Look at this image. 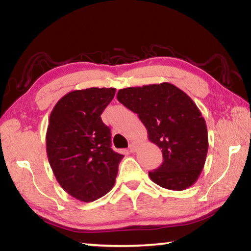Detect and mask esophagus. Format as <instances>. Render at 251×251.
Listing matches in <instances>:
<instances>
[{
  "label": "esophagus",
  "instance_id": "1",
  "mask_svg": "<svg viewBox=\"0 0 251 251\" xmlns=\"http://www.w3.org/2000/svg\"><path fill=\"white\" fill-rule=\"evenodd\" d=\"M136 150H137V144H136V143L129 144V151L130 152H135Z\"/></svg>",
  "mask_w": 251,
  "mask_h": 251
}]
</instances>
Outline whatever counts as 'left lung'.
<instances>
[{
  "label": "left lung",
  "instance_id": "8db88e82",
  "mask_svg": "<svg viewBox=\"0 0 251 251\" xmlns=\"http://www.w3.org/2000/svg\"><path fill=\"white\" fill-rule=\"evenodd\" d=\"M117 100L137 114L163 152V164L150 172L151 179L171 190L194 185L208 151L206 122L194 100L171 83L123 88Z\"/></svg>",
  "mask_w": 251,
  "mask_h": 251
}]
</instances>
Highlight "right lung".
<instances>
[{"label": "right lung", "instance_id": "obj_1", "mask_svg": "<svg viewBox=\"0 0 251 251\" xmlns=\"http://www.w3.org/2000/svg\"><path fill=\"white\" fill-rule=\"evenodd\" d=\"M115 88H86L63 96L50 113L46 151L58 184L90 202L113 188L124 156L112 150L110 129L100 115Z\"/></svg>", "mask_w": 251, "mask_h": 251}]
</instances>
